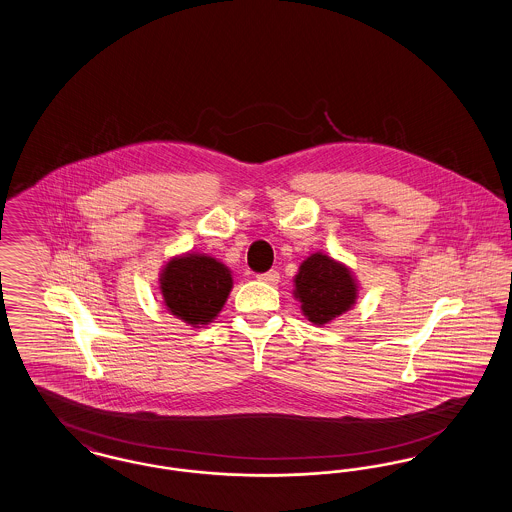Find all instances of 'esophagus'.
<instances>
[{
    "instance_id": "1",
    "label": "esophagus",
    "mask_w": 512,
    "mask_h": 512,
    "mask_svg": "<svg viewBox=\"0 0 512 512\" xmlns=\"http://www.w3.org/2000/svg\"><path fill=\"white\" fill-rule=\"evenodd\" d=\"M261 282H265L268 286H276L278 282H280V272L278 270H268V272H263V274H259L257 276Z\"/></svg>"
}]
</instances>
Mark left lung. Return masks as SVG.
Here are the masks:
<instances>
[{
	"mask_svg": "<svg viewBox=\"0 0 512 512\" xmlns=\"http://www.w3.org/2000/svg\"><path fill=\"white\" fill-rule=\"evenodd\" d=\"M293 288V297L301 303V313L317 326L351 311L359 297V284L351 268L322 251L311 253L299 265Z\"/></svg>",
	"mask_w": 512,
	"mask_h": 512,
	"instance_id": "left-lung-1",
	"label": "left lung"
}]
</instances>
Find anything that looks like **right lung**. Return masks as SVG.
Listing matches in <instances>:
<instances>
[{
    "mask_svg": "<svg viewBox=\"0 0 512 512\" xmlns=\"http://www.w3.org/2000/svg\"><path fill=\"white\" fill-rule=\"evenodd\" d=\"M232 286L230 268L205 253L176 255L159 274L167 311L194 328L219 317Z\"/></svg>",
    "mask_w": 512,
    "mask_h": 512,
    "instance_id": "1",
    "label": "right lung"
}]
</instances>
